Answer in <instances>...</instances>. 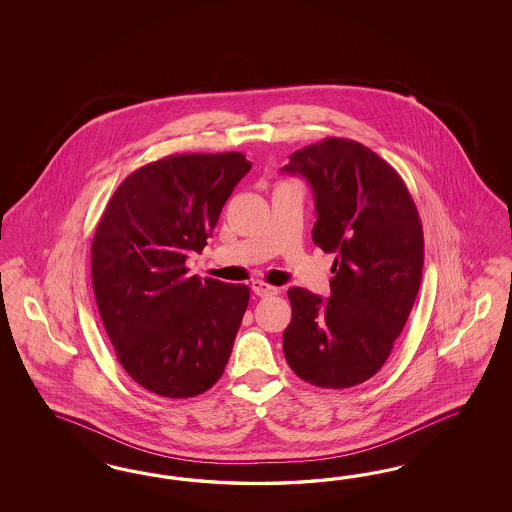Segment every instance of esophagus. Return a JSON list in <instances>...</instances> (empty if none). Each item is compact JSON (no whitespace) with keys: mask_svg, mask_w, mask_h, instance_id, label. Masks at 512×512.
Masks as SVG:
<instances>
[{"mask_svg":"<svg viewBox=\"0 0 512 512\" xmlns=\"http://www.w3.org/2000/svg\"><path fill=\"white\" fill-rule=\"evenodd\" d=\"M251 291L257 296H274L279 293L278 287H272V285H268L264 281H253L251 283Z\"/></svg>","mask_w":512,"mask_h":512,"instance_id":"1","label":"esophagus"}]
</instances>
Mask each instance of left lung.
<instances>
[{"label": "left lung", "mask_w": 512, "mask_h": 512, "mask_svg": "<svg viewBox=\"0 0 512 512\" xmlns=\"http://www.w3.org/2000/svg\"><path fill=\"white\" fill-rule=\"evenodd\" d=\"M283 172L308 180L315 246L336 253L330 296L287 291L283 332L291 370L315 387L349 388L383 368L419 295L424 234L417 206L385 159L328 137L289 155Z\"/></svg>", "instance_id": "obj_1"}]
</instances>
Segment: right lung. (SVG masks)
<instances>
[{
    "mask_svg": "<svg viewBox=\"0 0 512 512\" xmlns=\"http://www.w3.org/2000/svg\"><path fill=\"white\" fill-rule=\"evenodd\" d=\"M249 169L240 152L167 155L129 174L97 225V308L118 362L154 394H202L231 357L249 287L187 276L186 259Z\"/></svg>",
    "mask_w": 512,
    "mask_h": 512,
    "instance_id": "obj_1",
    "label": "right lung"
}]
</instances>
